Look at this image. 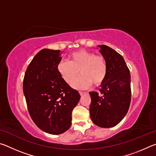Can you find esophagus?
<instances>
[{
    "instance_id": "obj_1",
    "label": "esophagus",
    "mask_w": 156,
    "mask_h": 156,
    "mask_svg": "<svg viewBox=\"0 0 156 156\" xmlns=\"http://www.w3.org/2000/svg\"><path fill=\"white\" fill-rule=\"evenodd\" d=\"M79 93H80V96H83V95H84V94H87L85 91H79Z\"/></svg>"
}]
</instances>
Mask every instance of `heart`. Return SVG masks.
I'll use <instances>...</instances> for the list:
<instances>
[{"label":"heart","instance_id":"b5f03b06","mask_svg":"<svg viewBox=\"0 0 156 156\" xmlns=\"http://www.w3.org/2000/svg\"><path fill=\"white\" fill-rule=\"evenodd\" d=\"M57 69L60 76L69 84L78 75L80 71L82 76L73 82L72 86L76 89H84L90 87L92 84L98 87L104 83L107 73V65L103 56L82 49L71 54L69 56V62L60 61Z\"/></svg>","mask_w":156,"mask_h":156}]
</instances>
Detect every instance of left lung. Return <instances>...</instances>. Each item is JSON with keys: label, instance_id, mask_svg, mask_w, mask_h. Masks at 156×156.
<instances>
[{"label": "left lung", "instance_id": "8db88e82", "mask_svg": "<svg viewBox=\"0 0 156 156\" xmlns=\"http://www.w3.org/2000/svg\"><path fill=\"white\" fill-rule=\"evenodd\" d=\"M107 62V73L99 93L89 92L91 119L102 128L117 125L127 113L131 102V76L123 57L105 44L98 45Z\"/></svg>", "mask_w": 156, "mask_h": 156}]
</instances>
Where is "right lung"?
<instances>
[{
	"label": "right lung",
	"mask_w": 156,
	"mask_h": 156,
	"mask_svg": "<svg viewBox=\"0 0 156 156\" xmlns=\"http://www.w3.org/2000/svg\"><path fill=\"white\" fill-rule=\"evenodd\" d=\"M60 50L43 49L29 65L23 80L27 109L42 131L58 135L72 125V113L80 98L78 91L66 83L58 72Z\"/></svg>",
	"instance_id": "add662e5"
}]
</instances>
